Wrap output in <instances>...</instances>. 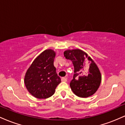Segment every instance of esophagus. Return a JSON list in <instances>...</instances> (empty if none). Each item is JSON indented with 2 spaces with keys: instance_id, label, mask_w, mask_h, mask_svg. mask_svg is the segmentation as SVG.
<instances>
[{
  "instance_id": "obj_1",
  "label": "esophagus",
  "mask_w": 125,
  "mask_h": 125,
  "mask_svg": "<svg viewBox=\"0 0 125 125\" xmlns=\"http://www.w3.org/2000/svg\"><path fill=\"white\" fill-rule=\"evenodd\" d=\"M61 81L62 82H66L67 81V78H66V77H62V78L61 79Z\"/></svg>"
}]
</instances>
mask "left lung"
I'll return each mask as SVG.
<instances>
[{"instance_id":"8db88e82","label":"left lung","mask_w":125,"mask_h":125,"mask_svg":"<svg viewBox=\"0 0 125 125\" xmlns=\"http://www.w3.org/2000/svg\"><path fill=\"white\" fill-rule=\"evenodd\" d=\"M66 59L74 66L73 79L70 83L73 92L80 97L93 95L101 83L102 76L97 64L88 54L79 49L64 52Z\"/></svg>"}]
</instances>
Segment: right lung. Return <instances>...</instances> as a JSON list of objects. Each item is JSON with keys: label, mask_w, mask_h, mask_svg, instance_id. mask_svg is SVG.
<instances>
[{"label": "right lung", "mask_w": 125, "mask_h": 125, "mask_svg": "<svg viewBox=\"0 0 125 125\" xmlns=\"http://www.w3.org/2000/svg\"><path fill=\"white\" fill-rule=\"evenodd\" d=\"M55 56L53 50H45L36 57L26 72L25 86L36 98L46 99L52 96L61 82L53 65Z\"/></svg>", "instance_id": "add662e5"}]
</instances>
